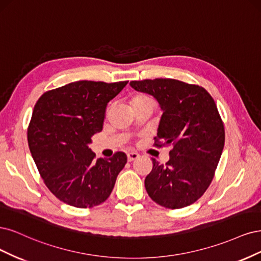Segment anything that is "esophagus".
Here are the masks:
<instances>
[{
	"instance_id": "obj_1",
	"label": "esophagus",
	"mask_w": 261,
	"mask_h": 261,
	"mask_svg": "<svg viewBox=\"0 0 261 261\" xmlns=\"http://www.w3.org/2000/svg\"><path fill=\"white\" fill-rule=\"evenodd\" d=\"M127 157H128V161L129 162H133L136 161V159H138L140 157V155L138 153H134V152H131V153H128L127 154Z\"/></svg>"
}]
</instances>
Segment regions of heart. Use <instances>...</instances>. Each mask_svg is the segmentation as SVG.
<instances>
[{"mask_svg": "<svg viewBox=\"0 0 261 261\" xmlns=\"http://www.w3.org/2000/svg\"><path fill=\"white\" fill-rule=\"evenodd\" d=\"M149 102L153 103L152 98H149L148 96L143 95V94H138V95H136V96H133L132 99H131L132 106H133V105H138V104H142V103H149Z\"/></svg>", "mask_w": 261, "mask_h": 261, "instance_id": "heart-1", "label": "heart"}]
</instances>
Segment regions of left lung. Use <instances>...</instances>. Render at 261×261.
<instances>
[{
    "instance_id": "left-lung-1",
    "label": "left lung",
    "mask_w": 261,
    "mask_h": 261,
    "mask_svg": "<svg viewBox=\"0 0 261 261\" xmlns=\"http://www.w3.org/2000/svg\"><path fill=\"white\" fill-rule=\"evenodd\" d=\"M138 92L153 95L163 115L155 146L171 145L165 165L153 161L145 189L166 208L187 207L212 183L224 146V127L214 98L199 86L174 79L131 81Z\"/></svg>"
}]
</instances>
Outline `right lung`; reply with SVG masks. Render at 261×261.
Returning <instances> with one entry per match:
<instances>
[{"instance_id":"right-lung-1","label":"right lung","mask_w":261,"mask_h":261,"mask_svg":"<svg viewBox=\"0 0 261 261\" xmlns=\"http://www.w3.org/2000/svg\"><path fill=\"white\" fill-rule=\"evenodd\" d=\"M128 81H75L47 91L33 109L28 144L45 186L64 203L94 207L109 197L127 155L95 159L89 144L103 129L106 106Z\"/></svg>"}]
</instances>
